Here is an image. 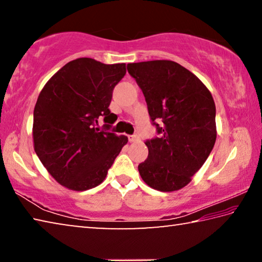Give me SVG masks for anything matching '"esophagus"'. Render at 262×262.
Segmentation results:
<instances>
[{
    "label": "esophagus",
    "instance_id": "34e87169",
    "mask_svg": "<svg viewBox=\"0 0 262 262\" xmlns=\"http://www.w3.org/2000/svg\"><path fill=\"white\" fill-rule=\"evenodd\" d=\"M128 139H129V142H140V137L137 135H130Z\"/></svg>",
    "mask_w": 262,
    "mask_h": 262
}]
</instances>
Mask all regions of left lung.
Listing matches in <instances>:
<instances>
[{"mask_svg":"<svg viewBox=\"0 0 262 262\" xmlns=\"http://www.w3.org/2000/svg\"><path fill=\"white\" fill-rule=\"evenodd\" d=\"M127 70L143 92L159 134L145 142L149 155L139 165L141 178L161 192L183 188L205 164L216 141L210 91L174 61L128 63Z\"/></svg>","mask_w":262,"mask_h":262,"instance_id":"8db88e82","label":"left lung"}]
</instances>
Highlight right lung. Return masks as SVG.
Wrapping results in <instances>:
<instances>
[{"instance_id": "right-lung-1", "label": "right lung", "mask_w": 262, "mask_h": 262, "mask_svg": "<svg viewBox=\"0 0 262 262\" xmlns=\"http://www.w3.org/2000/svg\"><path fill=\"white\" fill-rule=\"evenodd\" d=\"M126 75V64H105L79 57L63 66L39 94L33 112L34 151L60 185L73 190L94 188L128 139L96 128L104 118L117 120L108 106L114 86Z\"/></svg>"}]
</instances>
